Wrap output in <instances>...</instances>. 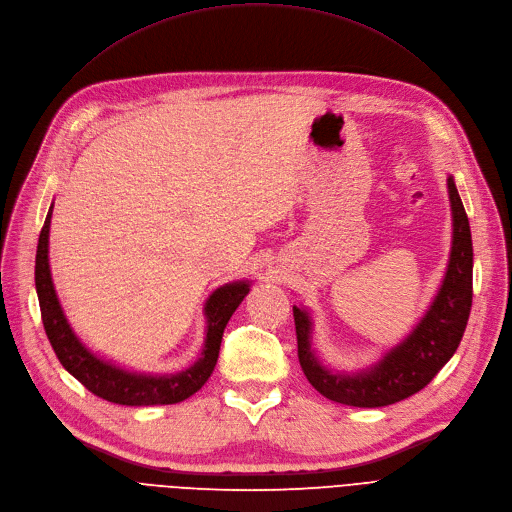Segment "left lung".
I'll return each mask as SVG.
<instances>
[{
	"label": "left lung",
	"mask_w": 512,
	"mask_h": 512,
	"mask_svg": "<svg viewBox=\"0 0 512 512\" xmlns=\"http://www.w3.org/2000/svg\"><path fill=\"white\" fill-rule=\"evenodd\" d=\"M448 193L454 231L444 283L415 331L373 369L356 375L327 371L310 350L308 312L294 306L300 367L310 385L325 398L358 408L396 404L421 392L456 352L473 302V241L469 218L452 177H448Z\"/></svg>",
	"instance_id": "8db88e82"
}]
</instances>
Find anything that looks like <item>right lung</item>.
Instances as JSON below:
<instances>
[{"label": "right lung", "mask_w": 512, "mask_h": 512, "mask_svg": "<svg viewBox=\"0 0 512 512\" xmlns=\"http://www.w3.org/2000/svg\"><path fill=\"white\" fill-rule=\"evenodd\" d=\"M52 210L45 216V223L37 243V258H35V287L41 308V321L47 339L60 360L62 367L79 379L91 394L97 398H104L114 404L123 406H154V404H177L185 398L193 396L198 389L208 381L214 371V364L221 350L223 331L231 319V314L237 310L241 300L248 296L250 283L237 281L218 287L206 302V316H208V329H206V344L202 358L183 373L177 375H137L127 373L123 369L114 367L93 356L81 342L79 337L72 333L66 316L60 308L56 289L52 283L50 262H47V241H50V223H52Z\"/></svg>", "instance_id": "obj_1"}]
</instances>
